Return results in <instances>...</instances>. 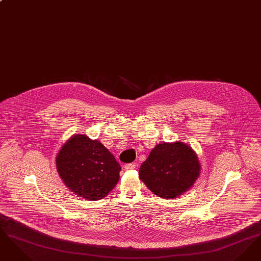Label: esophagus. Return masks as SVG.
<instances>
[{"instance_id":"esophagus-1","label":"esophagus","mask_w":261,"mask_h":261,"mask_svg":"<svg viewBox=\"0 0 261 261\" xmlns=\"http://www.w3.org/2000/svg\"><path fill=\"white\" fill-rule=\"evenodd\" d=\"M125 170H131V169H135L136 168V164L135 163H127L125 164Z\"/></svg>"}]
</instances>
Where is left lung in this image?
<instances>
[{
    "label": "left lung",
    "mask_w": 261,
    "mask_h": 261,
    "mask_svg": "<svg viewBox=\"0 0 261 261\" xmlns=\"http://www.w3.org/2000/svg\"><path fill=\"white\" fill-rule=\"evenodd\" d=\"M198 156L186 144H160L151 149L139 169V177L160 198H177L199 175Z\"/></svg>",
    "instance_id": "obj_1"
}]
</instances>
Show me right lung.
<instances>
[{"instance_id":"1","label":"right lung","mask_w":261,"mask_h":261,"mask_svg":"<svg viewBox=\"0 0 261 261\" xmlns=\"http://www.w3.org/2000/svg\"><path fill=\"white\" fill-rule=\"evenodd\" d=\"M57 169L64 184L81 198H105L119 180L120 164L99 141L85 135L70 138L57 156Z\"/></svg>"}]
</instances>
